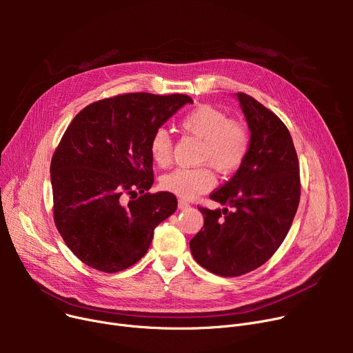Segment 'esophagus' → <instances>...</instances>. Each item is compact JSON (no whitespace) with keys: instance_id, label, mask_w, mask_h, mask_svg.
Returning a JSON list of instances; mask_svg holds the SVG:
<instances>
[{"instance_id":"obj_1","label":"esophagus","mask_w":353,"mask_h":353,"mask_svg":"<svg viewBox=\"0 0 353 353\" xmlns=\"http://www.w3.org/2000/svg\"><path fill=\"white\" fill-rule=\"evenodd\" d=\"M179 209H180V210H188V209H190V205H189V203H188L186 200L180 199V200H179Z\"/></svg>"}]
</instances>
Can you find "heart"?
<instances>
[{
	"label": "heart",
	"mask_w": 353,
	"mask_h": 353,
	"mask_svg": "<svg viewBox=\"0 0 353 353\" xmlns=\"http://www.w3.org/2000/svg\"><path fill=\"white\" fill-rule=\"evenodd\" d=\"M180 124L186 132L201 139L200 160L209 161L220 173H232L245 161L250 144L248 128L242 123L230 120L223 111L201 104L190 110ZM172 148L169 132L157 128L148 143L153 161L161 167L169 164ZM160 184L163 190L192 200L210 190L216 184V177L209 165L177 167L164 174Z\"/></svg>",
	"instance_id": "heart-1"
}]
</instances>
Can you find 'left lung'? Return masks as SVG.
Instances as JSON below:
<instances>
[{
	"mask_svg": "<svg viewBox=\"0 0 353 353\" xmlns=\"http://www.w3.org/2000/svg\"><path fill=\"white\" fill-rule=\"evenodd\" d=\"M250 130L249 152L210 199L232 210L199 208L205 225L190 240L194 261L232 277L266 263L285 240L299 206V161L288 127L263 104L237 92Z\"/></svg>",
	"mask_w": 353,
	"mask_h": 353,
	"instance_id": "1",
	"label": "left lung"
}]
</instances>
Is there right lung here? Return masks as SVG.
Wrapping results in <instances>:
<instances>
[{
	"mask_svg": "<svg viewBox=\"0 0 353 353\" xmlns=\"http://www.w3.org/2000/svg\"><path fill=\"white\" fill-rule=\"evenodd\" d=\"M192 103L184 94L130 92L87 105L67 127L50 167L54 221L87 266L105 273L133 266L154 229L176 212L173 193H148L154 181L148 143Z\"/></svg>",
	"mask_w": 353,
	"mask_h": 353,
	"instance_id": "right-lung-1",
	"label": "right lung"
}]
</instances>
